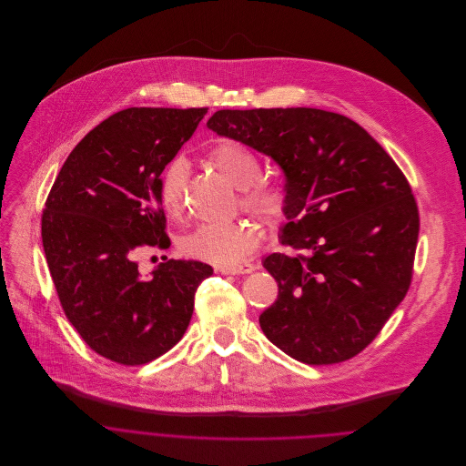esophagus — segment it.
Here are the masks:
<instances>
[{
  "instance_id": "1",
  "label": "esophagus",
  "mask_w": 466,
  "mask_h": 466,
  "mask_svg": "<svg viewBox=\"0 0 466 466\" xmlns=\"http://www.w3.org/2000/svg\"><path fill=\"white\" fill-rule=\"evenodd\" d=\"M255 264H237V266H218L217 271L224 273V275H244V273H251L255 271Z\"/></svg>"
}]
</instances>
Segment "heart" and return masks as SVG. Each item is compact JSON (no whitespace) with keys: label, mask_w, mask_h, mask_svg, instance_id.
Segmentation results:
<instances>
[{"label":"heart","mask_w":466,"mask_h":466,"mask_svg":"<svg viewBox=\"0 0 466 466\" xmlns=\"http://www.w3.org/2000/svg\"><path fill=\"white\" fill-rule=\"evenodd\" d=\"M213 167L240 189V206L246 213L266 226L283 224L289 217L290 197L283 183L262 179L260 163L246 147L224 141L211 152ZM189 165L183 157L170 159L159 174V204L168 217H179L183 211L185 185ZM258 229L249 222L204 224L181 238V251L193 258L215 264L235 266L249 258L258 248Z\"/></svg>","instance_id":"1"}]
</instances>
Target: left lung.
Segmentation results:
<instances>
[{
	"label": "left lung",
	"mask_w": 466,
	"mask_h": 466,
	"mask_svg": "<svg viewBox=\"0 0 466 466\" xmlns=\"http://www.w3.org/2000/svg\"><path fill=\"white\" fill-rule=\"evenodd\" d=\"M218 136L269 156L290 197L281 242L262 266L277 301L266 338L309 365L345 361L373 341L406 298L419 209L391 156L352 119L318 108L218 110Z\"/></svg>",
	"instance_id": "8db88e82"
}]
</instances>
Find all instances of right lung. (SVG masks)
Instances as JSON below:
<instances>
[{"label": "right lung", "mask_w": 466, "mask_h": 466, "mask_svg": "<svg viewBox=\"0 0 466 466\" xmlns=\"http://www.w3.org/2000/svg\"><path fill=\"white\" fill-rule=\"evenodd\" d=\"M208 108H127L71 150L42 215V242L66 318L97 354L148 363L189 327L195 294L213 273L167 260L141 277L136 257L163 246L157 183Z\"/></svg>", "instance_id": "right-lung-1"}]
</instances>
